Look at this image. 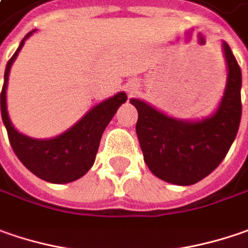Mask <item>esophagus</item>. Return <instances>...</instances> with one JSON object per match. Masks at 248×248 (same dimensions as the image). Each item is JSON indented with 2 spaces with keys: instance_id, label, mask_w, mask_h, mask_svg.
<instances>
[{
  "instance_id": "1",
  "label": "esophagus",
  "mask_w": 248,
  "mask_h": 248,
  "mask_svg": "<svg viewBox=\"0 0 248 248\" xmlns=\"http://www.w3.org/2000/svg\"><path fill=\"white\" fill-rule=\"evenodd\" d=\"M135 91H137V85H135V83H132L130 88H128V92L134 93V92H135Z\"/></svg>"
}]
</instances>
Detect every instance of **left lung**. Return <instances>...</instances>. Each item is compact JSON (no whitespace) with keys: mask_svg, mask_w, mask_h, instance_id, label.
Listing matches in <instances>:
<instances>
[{"mask_svg":"<svg viewBox=\"0 0 248 248\" xmlns=\"http://www.w3.org/2000/svg\"><path fill=\"white\" fill-rule=\"evenodd\" d=\"M222 50L228 79L214 114L201 120H180L143 100H130L138 110L135 130L143 160L163 181L191 186L205 179L225 159L236 138L242 118V69L226 42Z\"/></svg>","mask_w":248,"mask_h":248,"instance_id":"8db88e82","label":"left lung"}]
</instances>
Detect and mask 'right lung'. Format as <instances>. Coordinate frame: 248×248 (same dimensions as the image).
<instances>
[{
    "label": "right lung",
    "instance_id": "add662e5",
    "mask_svg": "<svg viewBox=\"0 0 248 248\" xmlns=\"http://www.w3.org/2000/svg\"><path fill=\"white\" fill-rule=\"evenodd\" d=\"M36 31H29L19 44L18 50L8 61L4 74V86L1 92V116L5 125L11 146L23 163L39 179L65 184L81 179L93 166L94 157L99 149L102 134L116 114L118 107L127 102L125 92H118L114 96L93 106L92 108L77 121L71 128L62 134L48 140H36L19 132L8 114L6 108V86L9 71L16 60L25 40Z\"/></svg>",
    "mask_w": 248,
    "mask_h": 248
}]
</instances>
